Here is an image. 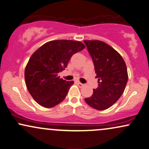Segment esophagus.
<instances>
[{
    "mask_svg": "<svg viewBox=\"0 0 149 149\" xmlns=\"http://www.w3.org/2000/svg\"><path fill=\"white\" fill-rule=\"evenodd\" d=\"M77 84H78L79 87H82V86H84V84L81 83L80 82H77Z\"/></svg>",
    "mask_w": 149,
    "mask_h": 149,
    "instance_id": "esophagus-1",
    "label": "esophagus"
}]
</instances>
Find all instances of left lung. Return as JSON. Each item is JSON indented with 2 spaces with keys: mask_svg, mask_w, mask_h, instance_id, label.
<instances>
[{
  "mask_svg": "<svg viewBox=\"0 0 149 149\" xmlns=\"http://www.w3.org/2000/svg\"><path fill=\"white\" fill-rule=\"evenodd\" d=\"M93 60L98 87L84 100L99 111L115 104L125 91L128 81L127 66L124 59L110 45L100 40H84Z\"/></svg>",
  "mask_w": 149,
  "mask_h": 149,
  "instance_id": "1",
  "label": "left lung"
}]
</instances>
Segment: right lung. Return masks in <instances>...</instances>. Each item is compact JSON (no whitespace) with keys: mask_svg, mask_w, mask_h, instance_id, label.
<instances>
[{"mask_svg":"<svg viewBox=\"0 0 149 149\" xmlns=\"http://www.w3.org/2000/svg\"><path fill=\"white\" fill-rule=\"evenodd\" d=\"M84 47L79 41L52 40L31 55L24 70V80L28 91L36 102L52 108L65 98L73 81L60 78L58 73L67 67L73 54Z\"/></svg>","mask_w":149,"mask_h":149,"instance_id":"1","label":"right lung"}]
</instances>
